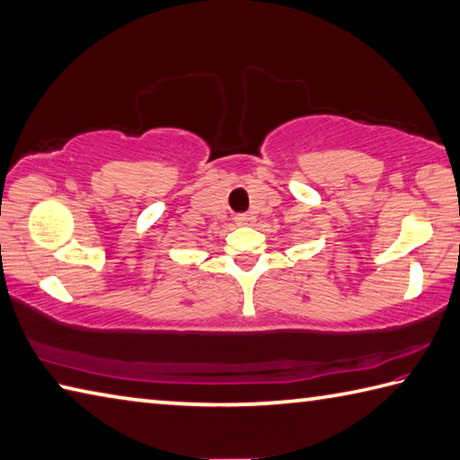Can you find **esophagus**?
Instances as JSON below:
<instances>
[{"label":"esophagus","mask_w":460,"mask_h":460,"mask_svg":"<svg viewBox=\"0 0 460 460\" xmlns=\"http://www.w3.org/2000/svg\"><path fill=\"white\" fill-rule=\"evenodd\" d=\"M255 217L252 213H241L235 217V223L239 225V227H247V225H253Z\"/></svg>","instance_id":"obj_1"}]
</instances>
